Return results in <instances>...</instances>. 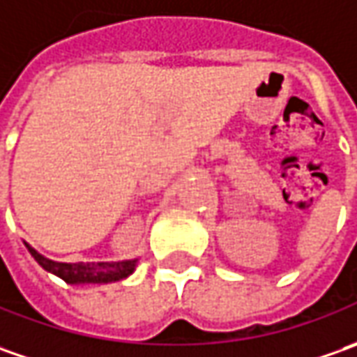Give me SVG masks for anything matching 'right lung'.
Returning <instances> with one entry per match:
<instances>
[{
	"instance_id": "add662e5",
	"label": "right lung",
	"mask_w": 357,
	"mask_h": 357,
	"mask_svg": "<svg viewBox=\"0 0 357 357\" xmlns=\"http://www.w3.org/2000/svg\"><path fill=\"white\" fill-rule=\"evenodd\" d=\"M25 247L29 249L31 257L37 263L43 266L45 271L53 273L59 278H63L65 282L70 284H84V282H114V280H122V278L130 277L136 268L138 259L132 261H120V263H56L51 261L43 255L35 251L25 243Z\"/></svg>"
}]
</instances>
